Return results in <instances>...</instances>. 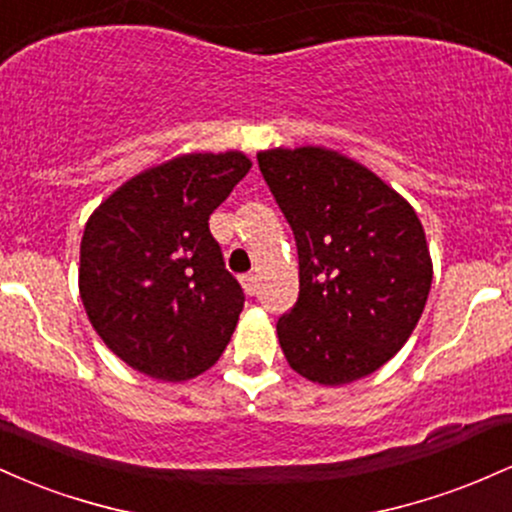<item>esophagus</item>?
I'll use <instances>...</instances> for the list:
<instances>
[{"instance_id": "esophagus-1", "label": "esophagus", "mask_w": 512, "mask_h": 512, "mask_svg": "<svg viewBox=\"0 0 512 512\" xmlns=\"http://www.w3.org/2000/svg\"><path fill=\"white\" fill-rule=\"evenodd\" d=\"M239 283H241V287H244V292L246 295H256V290H258V278L254 273H244L239 278Z\"/></svg>"}]
</instances>
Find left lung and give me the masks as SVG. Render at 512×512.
<instances>
[{
  "mask_svg": "<svg viewBox=\"0 0 512 512\" xmlns=\"http://www.w3.org/2000/svg\"><path fill=\"white\" fill-rule=\"evenodd\" d=\"M258 169L300 258V297L275 326L287 363L326 387L372 375L409 341L433 283L416 210L333 149H268Z\"/></svg>",
  "mask_w": 512,
  "mask_h": 512,
  "instance_id": "1",
  "label": "left lung"
}]
</instances>
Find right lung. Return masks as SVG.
I'll return each mask as SVG.
<instances>
[{
  "label": "right lung",
  "instance_id": "add662e5",
  "mask_svg": "<svg viewBox=\"0 0 512 512\" xmlns=\"http://www.w3.org/2000/svg\"><path fill=\"white\" fill-rule=\"evenodd\" d=\"M249 169L241 152L181 154L132 176L89 217L79 295L123 363L181 382L227 348L244 290L208 220Z\"/></svg>",
  "mask_w": 512,
  "mask_h": 512
}]
</instances>
